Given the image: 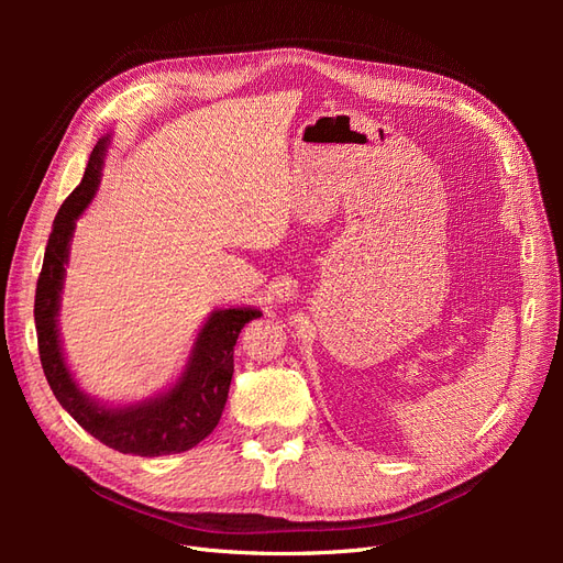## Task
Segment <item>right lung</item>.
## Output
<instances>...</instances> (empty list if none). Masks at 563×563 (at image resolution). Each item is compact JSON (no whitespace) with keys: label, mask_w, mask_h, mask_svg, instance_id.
<instances>
[{"label":"right lung","mask_w":563,"mask_h":563,"mask_svg":"<svg viewBox=\"0 0 563 563\" xmlns=\"http://www.w3.org/2000/svg\"><path fill=\"white\" fill-rule=\"evenodd\" d=\"M106 145L108 139L98 141L93 147L81 183L63 201L48 234L35 294L40 360L60 406L106 446L143 457L183 453L216 430L232 383L236 338L251 319L261 317V312L251 308L213 312L197 335L190 364L164 397L139 406L106 408L79 391L63 360L56 314L75 220L96 195Z\"/></svg>","instance_id":"right-lung-1"}]
</instances>
